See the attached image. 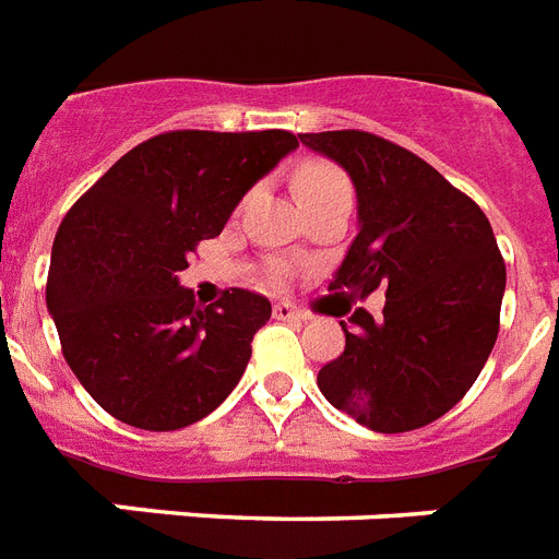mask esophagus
Masks as SVG:
<instances>
[{"mask_svg":"<svg viewBox=\"0 0 559 559\" xmlns=\"http://www.w3.org/2000/svg\"><path fill=\"white\" fill-rule=\"evenodd\" d=\"M274 317L276 320H306L300 308H294L292 302H274Z\"/></svg>","mask_w":559,"mask_h":559,"instance_id":"1","label":"esophagus"}]
</instances>
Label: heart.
Masks as SVG:
<instances>
[{
  "instance_id": "1",
  "label": "heart",
  "mask_w": 559,
  "mask_h": 559,
  "mask_svg": "<svg viewBox=\"0 0 559 559\" xmlns=\"http://www.w3.org/2000/svg\"><path fill=\"white\" fill-rule=\"evenodd\" d=\"M337 187H349V181H346L341 169L325 164V160H306L297 169V176H294L297 199H311V195H320L325 190H337ZM274 280H283V271H276Z\"/></svg>"
}]
</instances>
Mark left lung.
Segmentation results:
<instances>
[{
    "label": "left lung",
    "mask_w": 559,
    "mask_h": 559,
    "mask_svg": "<svg viewBox=\"0 0 559 559\" xmlns=\"http://www.w3.org/2000/svg\"><path fill=\"white\" fill-rule=\"evenodd\" d=\"M308 150L346 169L357 236L332 292H386L383 317L355 308L346 349L317 374L325 401L374 432H406L453 409L499 334L506 262L479 204L369 132H308Z\"/></svg>",
    "instance_id": "1"
}]
</instances>
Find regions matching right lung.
<instances>
[{
  "label": "right lung",
  "instance_id": "obj_1",
  "mask_svg": "<svg viewBox=\"0 0 559 559\" xmlns=\"http://www.w3.org/2000/svg\"><path fill=\"white\" fill-rule=\"evenodd\" d=\"M294 150L297 138L283 129L164 132L111 164L66 213L48 314L71 372L118 421L181 430L234 392L271 302L230 288L204 308L178 274Z\"/></svg>",
  "mask_w": 559,
  "mask_h": 559
}]
</instances>
